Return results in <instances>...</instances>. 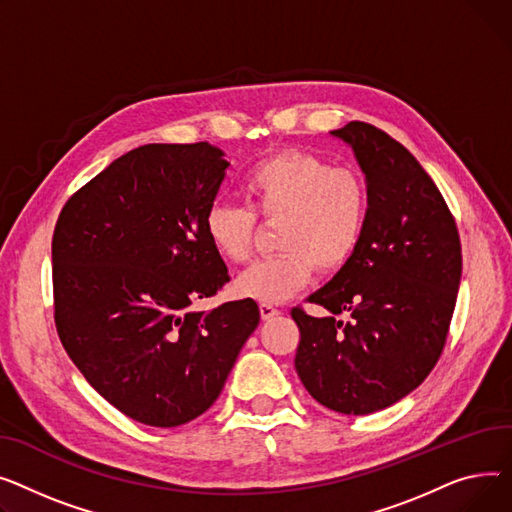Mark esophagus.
I'll use <instances>...</instances> for the list:
<instances>
[{
	"label": "esophagus",
	"mask_w": 512,
	"mask_h": 512,
	"mask_svg": "<svg viewBox=\"0 0 512 512\" xmlns=\"http://www.w3.org/2000/svg\"><path fill=\"white\" fill-rule=\"evenodd\" d=\"M277 314H279V310H277L275 306L260 304V316H262V320H270V318H275Z\"/></svg>",
	"instance_id": "esophagus-1"
}]
</instances>
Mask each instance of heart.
<instances>
[{
	"instance_id": "1",
	"label": "heart",
	"mask_w": 512,
	"mask_h": 512,
	"mask_svg": "<svg viewBox=\"0 0 512 512\" xmlns=\"http://www.w3.org/2000/svg\"><path fill=\"white\" fill-rule=\"evenodd\" d=\"M248 208L229 202L210 204L204 235L219 258L231 264L254 254L258 219L279 223V256L246 268L233 293L260 304L287 302L302 291L316 266L322 273L343 268L362 242L368 196L364 179L353 169L330 167L324 159L283 150L254 165L242 182Z\"/></svg>"
}]
</instances>
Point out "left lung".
I'll list each match as a JSON object with an SVG mask.
<instances>
[{"label":"left lung","mask_w":512,"mask_h":512,"mask_svg":"<svg viewBox=\"0 0 512 512\" xmlns=\"http://www.w3.org/2000/svg\"><path fill=\"white\" fill-rule=\"evenodd\" d=\"M366 173L368 210L351 260L302 308L295 370L308 393L345 415H368L407 397L444 349L461 281L455 217L409 150L366 122L330 132ZM349 311L352 320L337 321Z\"/></svg>","instance_id":"8db88e82"}]
</instances>
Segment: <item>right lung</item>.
<instances>
[{"instance_id":"obj_1","label":"right lung","mask_w":512,"mask_h":512,"mask_svg":"<svg viewBox=\"0 0 512 512\" xmlns=\"http://www.w3.org/2000/svg\"><path fill=\"white\" fill-rule=\"evenodd\" d=\"M227 167L208 142L144 144L55 223L59 341L105 401L146 426H182L213 405L260 320L254 299L192 308L229 281L204 235Z\"/></svg>"}]
</instances>
